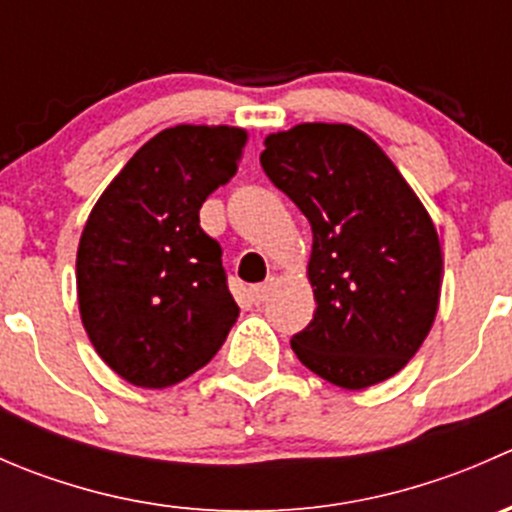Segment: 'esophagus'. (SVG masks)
Returning a JSON list of instances; mask_svg holds the SVG:
<instances>
[{
	"mask_svg": "<svg viewBox=\"0 0 512 512\" xmlns=\"http://www.w3.org/2000/svg\"><path fill=\"white\" fill-rule=\"evenodd\" d=\"M272 289H275V277H267V280L262 282V285L250 287V297H252V302L262 304V302H265L267 297H270Z\"/></svg>",
	"mask_w": 512,
	"mask_h": 512,
	"instance_id": "obj_1",
	"label": "esophagus"
}]
</instances>
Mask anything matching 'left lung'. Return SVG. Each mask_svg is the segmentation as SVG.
I'll return each instance as SVG.
<instances>
[{"mask_svg": "<svg viewBox=\"0 0 512 512\" xmlns=\"http://www.w3.org/2000/svg\"><path fill=\"white\" fill-rule=\"evenodd\" d=\"M267 178L312 225L314 319L297 359L342 389L399 374L433 327L443 255L431 215L391 158L349 123L270 133Z\"/></svg>", "mask_w": 512, "mask_h": 512, "instance_id": "8db88e82", "label": "left lung"}]
</instances>
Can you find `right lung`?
Segmentation results:
<instances>
[{"mask_svg":"<svg viewBox=\"0 0 512 512\" xmlns=\"http://www.w3.org/2000/svg\"><path fill=\"white\" fill-rule=\"evenodd\" d=\"M245 128H165L96 200L76 252V294L96 354L128 384L165 389L203 369L235 324L205 198L237 173Z\"/></svg>","mask_w":512,"mask_h":512,"instance_id":"obj_1","label":"right lung"}]
</instances>
